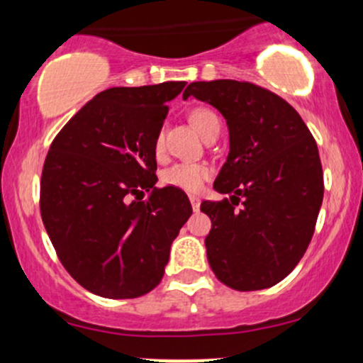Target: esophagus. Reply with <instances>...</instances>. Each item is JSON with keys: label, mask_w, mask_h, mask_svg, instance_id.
<instances>
[{"label": "esophagus", "mask_w": 363, "mask_h": 363, "mask_svg": "<svg viewBox=\"0 0 363 363\" xmlns=\"http://www.w3.org/2000/svg\"><path fill=\"white\" fill-rule=\"evenodd\" d=\"M189 201H191V205H193V210L198 211L199 205H201V199H199L198 196H189Z\"/></svg>", "instance_id": "obj_1"}]
</instances>
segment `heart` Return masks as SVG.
Instances as JSON below:
<instances>
[{
    "instance_id": "1",
    "label": "heart",
    "mask_w": 363,
    "mask_h": 363,
    "mask_svg": "<svg viewBox=\"0 0 363 363\" xmlns=\"http://www.w3.org/2000/svg\"><path fill=\"white\" fill-rule=\"evenodd\" d=\"M191 123L193 126L198 129L199 135L203 138H206L211 131L215 129H220V121L216 118L215 112H211L210 109H194L189 116ZM164 152V138L162 135L157 136L155 141V153L160 155ZM208 177V169L201 164H174L172 167H169L162 174V182L167 186H174L179 187V189L184 191H198L199 187L203 186L205 179Z\"/></svg>"
}]
</instances>
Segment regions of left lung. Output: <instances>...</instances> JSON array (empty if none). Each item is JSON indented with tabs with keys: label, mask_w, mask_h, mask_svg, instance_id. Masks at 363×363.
I'll list each match as a JSON object with an SVG mask.
<instances>
[{
	"label": "left lung",
	"mask_w": 363,
	"mask_h": 363,
	"mask_svg": "<svg viewBox=\"0 0 363 363\" xmlns=\"http://www.w3.org/2000/svg\"><path fill=\"white\" fill-rule=\"evenodd\" d=\"M227 121L230 152L215 179L222 201H203L210 216L206 256L220 281L239 291L277 285L302 259L324 196L319 150L298 112L249 82L187 85Z\"/></svg>",
	"instance_id": "1"
}]
</instances>
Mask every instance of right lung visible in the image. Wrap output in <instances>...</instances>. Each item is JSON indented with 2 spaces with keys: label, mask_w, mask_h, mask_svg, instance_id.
Returning <instances> with one entry per match:
<instances>
[{
  "label": "right lung",
  "mask_w": 363,
  "mask_h": 363,
  "mask_svg": "<svg viewBox=\"0 0 363 363\" xmlns=\"http://www.w3.org/2000/svg\"><path fill=\"white\" fill-rule=\"evenodd\" d=\"M184 86L104 90L49 148L40 215L66 272L91 294L136 298L155 289L172 240L193 213L184 191L155 187L157 136L167 102Z\"/></svg>",
  "instance_id": "obj_1"
}]
</instances>
